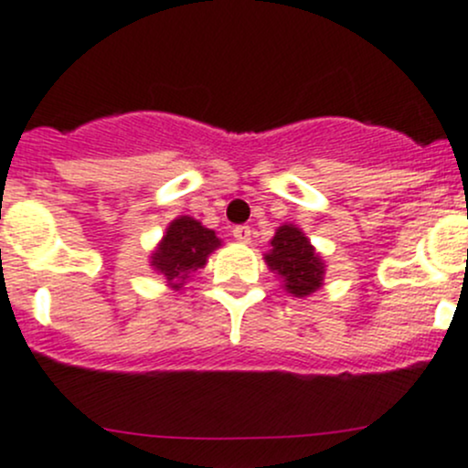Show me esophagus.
Segmentation results:
<instances>
[{"label":"esophagus","mask_w":468,"mask_h":468,"mask_svg":"<svg viewBox=\"0 0 468 468\" xmlns=\"http://www.w3.org/2000/svg\"><path fill=\"white\" fill-rule=\"evenodd\" d=\"M233 238L238 239V242H249V239H251V229H249V226H235Z\"/></svg>","instance_id":"34e87169"}]
</instances>
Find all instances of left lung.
<instances>
[{
    "mask_svg": "<svg viewBox=\"0 0 468 468\" xmlns=\"http://www.w3.org/2000/svg\"><path fill=\"white\" fill-rule=\"evenodd\" d=\"M271 251L264 256L269 269L285 278V290L294 296H308L322 287L324 262L314 253L313 244L296 226L287 224L276 230Z\"/></svg>",
    "mask_w": 468,
    "mask_h": 468,
    "instance_id": "1",
    "label": "left lung"
}]
</instances>
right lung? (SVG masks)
I'll use <instances>...</instances> for the list:
<instances>
[{"label": "right lung", "instance_id": "obj_1", "mask_svg": "<svg viewBox=\"0 0 468 468\" xmlns=\"http://www.w3.org/2000/svg\"><path fill=\"white\" fill-rule=\"evenodd\" d=\"M219 247L215 230L204 229L192 217H178L169 224L167 235L151 258V264L167 276L169 282L186 281L206 264V258Z\"/></svg>", "mask_w": 468, "mask_h": 468}]
</instances>
